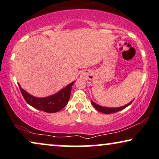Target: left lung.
Returning a JSON list of instances; mask_svg holds the SVG:
<instances>
[{
  "mask_svg": "<svg viewBox=\"0 0 159 159\" xmlns=\"http://www.w3.org/2000/svg\"><path fill=\"white\" fill-rule=\"evenodd\" d=\"M133 101H134V100H132V101L130 102V103H128L127 105L121 106V107H117V108L104 107V106H101L98 105V104H96L95 103H94V102L92 101V100H91V103L92 104V106H93L98 111L102 112V113H104V114H111V113H115V112L119 111H120V110H122V109H123V108H126V107H127V106L130 105V104H131V103Z\"/></svg>",
  "mask_w": 159,
  "mask_h": 159,
  "instance_id": "1",
  "label": "left lung"
}]
</instances>
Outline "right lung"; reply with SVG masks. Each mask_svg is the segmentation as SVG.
<instances>
[{
	"mask_svg": "<svg viewBox=\"0 0 159 159\" xmlns=\"http://www.w3.org/2000/svg\"><path fill=\"white\" fill-rule=\"evenodd\" d=\"M74 82L75 81L68 84L65 88H63L57 93L45 98L34 97L22 89L19 84L18 85L24 99L30 106L40 111L48 113H55L61 110L67 104L71 93L72 86Z\"/></svg>",
	"mask_w": 159,
	"mask_h": 159,
	"instance_id": "obj_1",
	"label": "right lung"
}]
</instances>
